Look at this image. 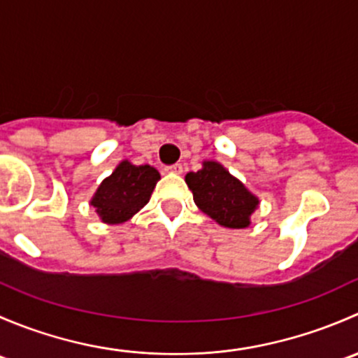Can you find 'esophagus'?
I'll return each mask as SVG.
<instances>
[{
  "label": "esophagus",
  "instance_id": "1",
  "mask_svg": "<svg viewBox=\"0 0 358 358\" xmlns=\"http://www.w3.org/2000/svg\"><path fill=\"white\" fill-rule=\"evenodd\" d=\"M166 171H168V173H175V175H180V173L183 171V166L180 164V162H176V164L166 166Z\"/></svg>",
  "mask_w": 358,
  "mask_h": 358
}]
</instances>
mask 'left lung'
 I'll return each mask as SVG.
<instances>
[{
  "instance_id": "1",
  "label": "left lung",
  "mask_w": 358,
  "mask_h": 358,
  "mask_svg": "<svg viewBox=\"0 0 358 358\" xmlns=\"http://www.w3.org/2000/svg\"><path fill=\"white\" fill-rule=\"evenodd\" d=\"M185 182L202 213L227 229H246L258 208V197L230 175L220 162L204 161L197 173H187Z\"/></svg>"
}]
</instances>
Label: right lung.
<instances>
[{
	"mask_svg": "<svg viewBox=\"0 0 358 358\" xmlns=\"http://www.w3.org/2000/svg\"><path fill=\"white\" fill-rule=\"evenodd\" d=\"M159 178L161 175L152 166H135L129 161H122L112 175L100 183L90 204L103 223H124L149 202Z\"/></svg>",
	"mask_w": 358,
	"mask_h": 358,
	"instance_id": "add662e5",
	"label": "right lung"
}]
</instances>
